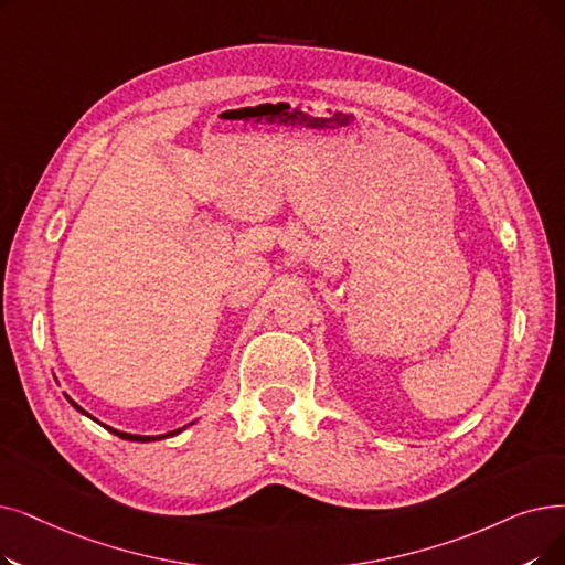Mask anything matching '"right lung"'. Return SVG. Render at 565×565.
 Here are the masks:
<instances>
[{"label":"right lung","instance_id":"right-lung-1","mask_svg":"<svg viewBox=\"0 0 565 565\" xmlns=\"http://www.w3.org/2000/svg\"><path fill=\"white\" fill-rule=\"evenodd\" d=\"M68 399V397H66ZM71 402V399H68ZM73 404V402H71ZM76 406L81 413H85L78 404H73ZM87 415V413H85ZM106 429H110V427H106ZM115 436H119V438H125V440H140V444H145V440H154V438H166V436H173V434H178V431H182V429H178V431H168V434H163V436H136V434H127V431H117V429H110Z\"/></svg>","mask_w":565,"mask_h":565}]
</instances>
